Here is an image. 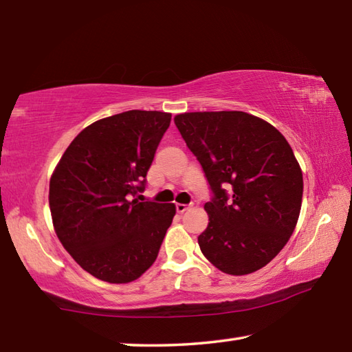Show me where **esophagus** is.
<instances>
[{
	"instance_id": "34e87169",
	"label": "esophagus",
	"mask_w": 352,
	"mask_h": 352,
	"mask_svg": "<svg viewBox=\"0 0 352 352\" xmlns=\"http://www.w3.org/2000/svg\"><path fill=\"white\" fill-rule=\"evenodd\" d=\"M175 210H177V212H180V214H183L184 211H188V210H189V205L177 204V205H175Z\"/></svg>"
}]
</instances>
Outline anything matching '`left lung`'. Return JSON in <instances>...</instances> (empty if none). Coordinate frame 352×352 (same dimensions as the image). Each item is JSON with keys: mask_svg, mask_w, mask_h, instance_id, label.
Returning a JSON list of instances; mask_svg holds the SVG:
<instances>
[{"mask_svg": "<svg viewBox=\"0 0 352 352\" xmlns=\"http://www.w3.org/2000/svg\"><path fill=\"white\" fill-rule=\"evenodd\" d=\"M174 121L212 192L201 253L228 275L262 269L290 239L301 210L302 172L287 140L243 111L182 113Z\"/></svg>", "mask_w": 352, "mask_h": 352, "instance_id": "obj_1", "label": "left lung"}]
</instances>
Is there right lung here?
Here are the masks:
<instances>
[{"instance_id":"add662e5","label":"right lung","mask_w":352,"mask_h":352,"mask_svg":"<svg viewBox=\"0 0 352 352\" xmlns=\"http://www.w3.org/2000/svg\"><path fill=\"white\" fill-rule=\"evenodd\" d=\"M170 113L129 110L82 130L50 182L57 237L83 270L111 284L138 279L175 216L174 204L138 201Z\"/></svg>"}]
</instances>
